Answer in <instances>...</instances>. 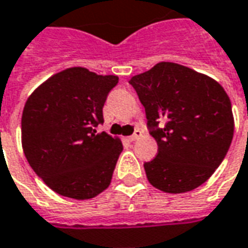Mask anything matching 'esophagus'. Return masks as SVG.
Segmentation results:
<instances>
[{
    "label": "esophagus",
    "mask_w": 248,
    "mask_h": 248,
    "mask_svg": "<svg viewBox=\"0 0 248 248\" xmlns=\"http://www.w3.org/2000/svg\"><path fill=\"white\" fill-rule=\"evenodd\" d=\"M141 136H142L141 130H136V131H134V134H133V136H130L127 140L131 142H134V141H137V140H138V138H140Z\"/></svg>",
    "instance_id": "1"
}]
</instances>
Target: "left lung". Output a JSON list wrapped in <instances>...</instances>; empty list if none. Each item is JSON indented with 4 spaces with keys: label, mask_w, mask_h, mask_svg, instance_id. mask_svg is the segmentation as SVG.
Wrapping results in <instances>:
<instances>
[{
    "label": "left lung",
    "mask_w": 248,
    "mask_h": 248,
    "mask_svg": "<svg viewBox=\"0 0 248 248\" xmlns=\"http://www.w3.org/2000/svg\"><path fill=\"white\" fill-rule=\"evenodd\" d=\"M158 152L143 168L149 183L166 193L193 190L224 160L233 137L231 100L209 76L161 62L133 76Z\"/></svg>",
    "instance_id": "8db88e82"
}]
</instances>
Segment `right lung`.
<instances>
[{
	"label": "right lung",
	"instance_id": "obj_1",
	"mask_svg": "<svg viewBox=\"0 0 248 248\" xmlns=\"http://www.w3.org/2000/svg\"><path fill=\"white\" fill-rule=\"evenodd\" d=\"M118 76L71 67L46 79L24 106L21 142L34 173L62 196L87 200L110 185L122 142L105 131L103 106Z\"/></svg>",
	"mask_w": 248,
	"mask_h": 248
}]
</instances>
